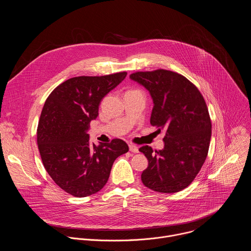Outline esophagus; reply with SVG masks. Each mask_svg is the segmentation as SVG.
Listing matches in <instances>:
<instances>
[{
	"instance_id": "34e87169",
	"label": "esophagus",
	"mask_w": 251,
	"mask_h": 251,
	"mask_svg": "<svg viewBox=\"0 0 251 251\" xmlns=\"http://www.w3.org/2000/svg\"><path fill=\"white\" fill-rule=\"evenodd\" d=\"M129 149L133 153H138L139 152V149H138V147L135 144H129Z\"/></svg>"
}]
</instances>
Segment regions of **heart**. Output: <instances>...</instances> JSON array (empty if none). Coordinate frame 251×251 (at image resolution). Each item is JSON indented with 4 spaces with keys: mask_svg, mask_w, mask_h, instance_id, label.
Wrapping results in <instances>:
<instances>
[{
    "mask_svg": "<svg viewBox=\"0 0 251 251\" xmlns=\"http://www.w3.org/2000/svg\"><path fill=\"white\" fill-rule=\"evenodd\" d=\"M127 92H141V91L138 90V89H132V90H129V91H127Z\"/></svg>",
    "mask_w": 251,
    "mask_h": 251,
    "instance_id": "obj_1",
    "label": "heart"
}]
</instances>
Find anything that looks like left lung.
<instances>
[{"instance_id":"1","label":"left lung","mask_w":251,"mask_h":251,"mask_svg":"<svg viewBox=\"0 0 251 251\" xmlns=\"http://www.w3.org/2000/svg\"><path fill=\"white\" fill-rule=\"evenodd\" d=\"M130 78L149 90L154 101L150 123L166 131L163 150L139 149L148 159L141 180L158 193L180 192L192 184L207 157L211 122L204 98L188 78L171 70L137 71Z\"/></svg>"}]
</instances>
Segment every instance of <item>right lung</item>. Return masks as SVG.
Instances as JSON below:
<instances>
[{
    "label": "right lung",
    "mask_w": 251,
    "mask_h": 251,
    "mask_svg": "<svg viewBox=\"0 0 251 251\" xmlns=\"http://www.w3.org/2000/svg\"><path fill=\"white\" fill-rule=\"evenodd\" d=\"M127 75L77 76L56 86L47 98L38 125V147L45 169L67 194L83 198L99 192L116 158L129 151L121 139L95 145L86 133L102 98Z\"/></svg>",
    "instance_id": "right-lung-1"
}]
</instances>
